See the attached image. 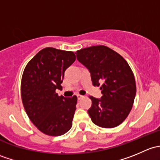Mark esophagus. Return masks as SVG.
I'll use <instances>...</instances> for the list:
<instances>
[{
	"instance_id": "obj_1",
	"label": "esophagus",
	"mask_w": 160,
	"mask_h": 160,
	"mask_svg": "<svg viewBox=\"0 0 160 160\" xmlns=\"http://www.w3.org/2000/svg\"><path fill=\"white\" fill-rule=\"evenodd\" d=\"M77 98H78V100H80V99H82V98H83V95H80V94H77Z\"/></svg>"
}]
</instances>
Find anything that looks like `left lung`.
I'll use <instances>...</instances> for the list:
<instances>
[{
    "label": "left lung",
    "instance_id": "8db88e82",
    "mask_svg": "<svg viewBox=\"0 0 160 160\" xmlns=\"http://www.w3.org/2000/svg\"><path fill=\"white\" fill-rule=\"evenodd\" d=\"M77 59L90 72L93 86H100L101 98L90 97L88 111L93 123L111 128L122 124L132 110L136 93L134 74L121 55L104 46L77 51Z\"/></svg>",
    "mask_w": 160,
    "mask_h": 160
}]
</instances>
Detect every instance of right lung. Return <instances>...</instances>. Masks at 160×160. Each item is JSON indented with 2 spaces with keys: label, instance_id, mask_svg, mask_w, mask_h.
Returning <instances> with one entry per match:
<instances>
[{
  "label": "right lung",
  "instance_id": "obj_1",
  "mask_svg": "<svg viewBox=\"0 0 160 160\" xmlns=\"http://www.w3.org/2000/svg\"><path fill=\"white\" fill-rule=\"evenodd\" d=\"M76 60L72 52L47 47L38 52L24 70L21 85L24 108L38 130L52 136L72 127L77 98L58 96L66 70Z\"/></svg>",
  "mask_w": 160,
  "mask_h": 160
}]
</instances>
